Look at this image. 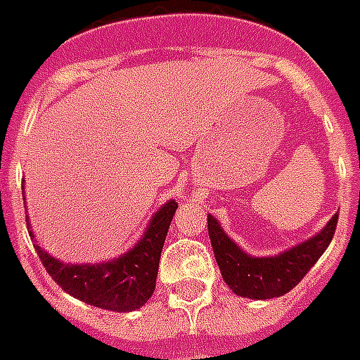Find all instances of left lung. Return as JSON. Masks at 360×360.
<instances>
[{
	"mask_svg": "<svg viewBox=\"0 0 360 360\" xmlns=\"http://www.w3.org/2000/svg\"><path fill=\"white\" fill-rule=\"evenodd\" d=\"M338 213L314 238L290 247L276 257H251L224 234L217 219L207 215V230L221 276L238 296L268 300L287 295L311 270L333 241Z\"/></svg>",
	"mask_w": 360,
	"mask_h": 360,
	"instance_id": "8db88e82",
	"label": "left lung"
}]
</instances>
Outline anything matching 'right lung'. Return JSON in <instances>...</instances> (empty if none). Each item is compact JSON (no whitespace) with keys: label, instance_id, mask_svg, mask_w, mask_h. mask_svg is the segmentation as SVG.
I'll list each match as a JSON object with an SVG mask.
<instances>
[{"label":"right lung","instance_id":"right-lung-1","mask_svg":"<svg viewBox=\"0 0 360 360\" xmlns=\"http://www.w3.org/2000/svg\"><path fill=\"white\" fill-rule=\"evenodd\" d=\"M175 210H177L175 200H169L162 205L147 224L141 240L128 253L115 260L98 262V264H70L45 253L37 243H35V251L39 255L49 276L68 295L75 296L77 300L120 314L134 311L147 304L155 292L162 247L168 236ZM27 232L34 238L32 229H27Z\"/></svg>","mask_w":360,"mask_h":360}]
</instances>
